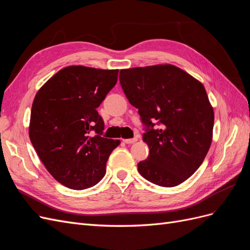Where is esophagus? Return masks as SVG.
<instances>
[{"label":"esophagus","instance_id":"esophagus-1","mask_svg":"<svg viewBox=\"0 0 250 250\" xmlns=\"http://www.w3.org/2000/svg\"><path fill=\"white\" fill-rule=\"evenodd\" d=\"M124 143L126 144H133L138 141V138H132V139H126V140H123Z\"/></svg>","mask_w":250,"mask_h":250}]
</instances>
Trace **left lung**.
Here are the masks:
<instances>
[{
  "label": "left lung",
  "mask_w": 250,
  "mask_h": 250,
  "mask_svg": "<svg viewBox=\"0 0 250 250\" xmlns=\"http://www.w3.org/2000/svg\"><path fill=\"white\" fill-rule=\"evenodd\" d=\"M120 83L139 109L149 147L140 174L161 187L184 183L200 167L213 138L214 110L202 83L172 64L121 70Z\"/></svg>",
  "instance_id": "left-lung-1"
}]
</instances>
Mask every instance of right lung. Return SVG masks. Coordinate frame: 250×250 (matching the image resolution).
<instances>
[{
    "mask_svg": "<svg viewBox=\"0 0 250 250\" xmlns=\"http://www.w3.org/2000/svg\"><path fill=\"white\" fill-rule=\"evenodd\" d=\"M119 70L82 65L64 67L37 92L29 137L44 167L58 183L84 190L106 173V162L120 140L103 138L97 108L118 81Z\"/></svg>",
    "mask_w": 250,
    "mask_h": 250,
    "instance_id": "obj_1",
    "label": "right lung"
}]
</instances>
